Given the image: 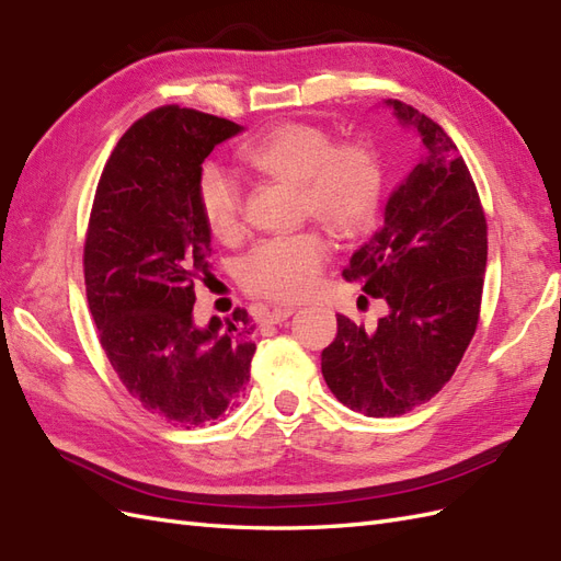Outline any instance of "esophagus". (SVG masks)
<instances>
[{
	"mask_svg": "<svg viewBox=\"0 0 561 561\" xmlns=\"http://www.w3.org/2000/svg\"><path fill=\"white\" fill-rule=\"evenodd\" d=\"M295 313V307H273L271 311H266V323H283L285 319H290Z\"/></svg>",
	"mask_w": 561,
	"mask_h": 561,
	"instance_id": "obj_1",
	"label": "esophagus"
}]
</instances>
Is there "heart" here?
<instances>
[{
  "label": "heart",
  "instance_id": "b5f03b06",
  "mask_svg": "<svg viewBox=\"0 0 561 561\" xmlns=\"http://www.w3.org/2000/svg\"><path fill=\"white\" fill-rule=\"evenodd\" d=\"M244 167L280 183L297 185L299 209L337 240L364 236L374 226L383 169L364 142L333 145L331 133L313 123H280L240 147ZM197 204L216 238H233L240 228V187L224 169L204 167ZM325 240L317 230L268 238L240 262V280L254 295L302 299L317 285L325 259Z\"/></svg>",
  "mask_w": 561,
  "mask_h": 561
}]
</instances>
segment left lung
Returning <instances> with one entry per match:
<instances>
[{"label": "left lung", "instance_id": "8db88e82", "mask_svg": "<svg viewBox=\"0 0 561 561\" xmlns=\"http://www.w3.org/2000/svg\"><path fill=\"white\" fill-rule=\"evenodd\" d=\"M386 106L414 130L419 159L343 278L388 311L376 328L337 313V335L321 352L335 398L376 419L412 412L453 378L476 333L488 262L485 214L457 145L414 106Z\"/></svg>", "mask_w": 561, "mask_h": 561}]
</instances>
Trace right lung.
<instances>
[{
  "label": "right lung",
  "instance_id": "1",
  "mask_svg": "<svg viewBox=\"0 0 561 561\" xmlns=\"http://www.w3.org/2000/svg\"><path fill=\"white\" fill-rule=\"evenodd\" d=\"M242 130L195 108H154L118 140L90 214L83 264L100 343L133 398L183 428L233 412L256 350L244 309L193 319L195 280L211 276L202 163Z\"/></svg>",
  "mask_w": 561,
  "mask_h": 561
}]
</instances>
